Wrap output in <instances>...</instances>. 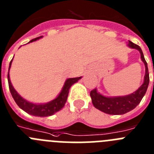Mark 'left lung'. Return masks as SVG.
<instances>
[{"label": "left lung", "instance_id": "1", "mask_svg": "<svg viewBox=\"0 0 154 154\" xmlns=\"http://www.w3.org/2000/svg\"><path fill=\"white\" fill-rule=\"evenodd\" d=\"M128 46L132 49H137L140 53L141 60L145 65V75L143 83L137 91L125 96L105 97L98 92L96 88L91 91L90 96L94 108L108 115H124L125 113L133 110L140 102L147 90L150 77L148 72L147 63L144 59L143 52L138 45L134 44L131 41H129Z\"/></svg>", "mask_w": 154, "mask_h": 154}]
</instances>
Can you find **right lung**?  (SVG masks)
<instances>
[{"mask_svg": "<svg viewBox=\"0 0 154 154\" xmlns=\"http://www.w3.org/2000/svg\"><path fill=\"white\" fill-rule=\"evenodd\" d=\"M43 37V36L36 37L35 39H33L32 40L29 42L36 41L37 39H40ZM13 59L11 60V63H10L9 69H8V85H9L10 91H11V94H12L13 98L14 99L15 102L17 103V105L20 107L22 110L26 111V113L29 114L33 116H38V117H47L51 116V115H54L55 113L61 110L62 108L64 107L65 104L66 102V100L68 98V94H69V91L70 87L74 83L77 82L82 77H77V78H70L68 79L65 82L64 85L63 87L61 92L60 94L55 98L53 101H49L48 103H45V104H34V103H31L29 101H26L20 95L14 88L13 87L12 84L10 80V75H9V71L11 69V63H12Z\"/></svg>", "mask_w": 154, "mask_h": 154, "instance_id": "1", "label": "right lung"}]
</instances>
